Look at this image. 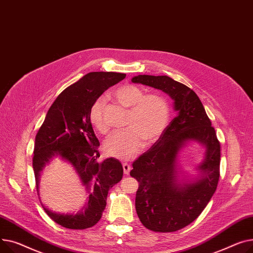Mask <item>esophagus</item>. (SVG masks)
I'll use <instances>...</instances> for the list:
<instances>
[{
    "label": "esophagus",
    "instance_id": "esophagus-1",
    "mask_svg": "<svg viewBox=\"0 0 253 253\" xmlns=\"http://www.w3.org/2000/svg\"><path fill=\"white\" fill-rule=\"evenodd\" d=\"M123 168H124V171L126 174H128L129 173V170H130V166L128 165L127 162H124L123 163Z\"/></svg>",
    "mask_w": 253,
    "mask_h": 253
}]
</instances>
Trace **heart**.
Listing matches in <instances>:
<instances>
[{
    "label": "heart",
    "mask_w": 253,
    "mask_h": 253,
    "mask_svg": "<svg viewBox=\"0 0 253 253\" xmlns=\"http://www.w3.org/2000/svg\"><path fill=\"white\" fill-rule=\"evenodd\" d=\"M112 97L123 106L129 108L126 129L114 132L105 142L108 155L128 160L135 156L146 143L155 141L165 130L169 120L168 100L160 94H147L137 85L124 84L112 92ZM105 99L98 98L90 109V121L102 133L108 132L104 117Z\"/></svg>",
    "instance_id": "1"
}]
</instances>
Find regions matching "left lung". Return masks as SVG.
Returning a JSON list of instances; mask_svg holds the SVG:
<instances>
[{
    "instance_id": "obj_1",
    "label": "left lung",
    "mask_w": 253,
    "mask_h": 253,
    "mask_svg": "<svg viewBox=\"0 0 253 253\" xmlns=\"http://www.w3.org/2000/svg\"><path fill=\"white\" fill-rule=\"evenodd\" d=\"M131 82L167 93L177 111L154 145L132 162L129 172L139 182L136 211L144 227L153 232H175L194 221L214 194L219 179L220 145L199 97L190 87L168 76L140 74ZM189 140L206 147L205 159L197 180L180 182L176 156Z\"/></svg>"
}]
</instances>
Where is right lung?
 <instances>
[{"label": "right lung", "instance_id": "obj_1", "mask_svg": "<svg viewBox=\"0 0 253 253\" xmlns=\"http://www.w3.org/2000/svg\"><path fill=\"white\" fill-rule=\"evenodd\" d=\"M126 76L104 71L85 74L56 98L37 133L33 158L37 190L40 172L51 158L59 156L76 169L88 194L86 204L77 214L56 213L42 206L64 228L84 230L95 226L105 210L109 189L122 180L124 169L118 159L98 160L100 143L90 121V109L104 91Z\"/></svg>", "mask_w": 253, "mask_h": 253}]
</instances>
